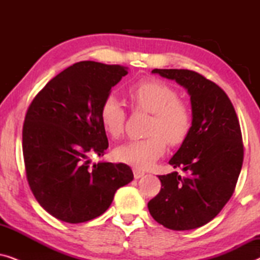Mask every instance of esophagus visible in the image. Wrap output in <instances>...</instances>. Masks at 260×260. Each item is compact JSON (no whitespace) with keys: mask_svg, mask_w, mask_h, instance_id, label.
Listing matches in <instances>:
<instances>
[{"mask_svg":"<svg viewBox=\"0 0 260 260\" xmlns=\"http://www.w3.org/2000/svg\"><path fill=\"white\" fill-rule=\"evenodd\" d=\"M143 175H144V172H141V170H138V169H134L135 179H140V177H142Z\"/></svg>","mask_w":260,"mask_h":260,"instance_id":"1","label":"esophagus"}]
</instances>
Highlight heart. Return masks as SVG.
Listing matches in <instances>:
<instances>
[{
    "label": "heart",
    "instance_id": "b5f03b06",
    "mask_svg": "<svg viewBox=\"0 0 260 260\" xmlns=\"http://www.w3.org/2000/svg\"><path fill=\"white\" fill-rule=\"evenodd\" d=\"M129 98L134 109L152 115L148 129L150 136L119 145L113 156L117 161L136 169H147L163 155L166 141L175 145L186 138L190 129V112L186 104L179 101L175 88L161 80L137 81L129 88ZM125 117V110L116 95L110 94L102 103L99 118L110 137L122 135Z\"/></svg>",
    "mask_w": 260,
    "mask_h": 260
}]
</instances>
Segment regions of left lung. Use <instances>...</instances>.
<instances>
[{"mask_svg":"<svg viewBox=\"0 0 260 260\" xmlns=\"http://www.w3.org/2000/svg\"><path fill=\"white\" fill-rule=\"evenodd\" d=\"M151 73L175 80L190 95L191 126L169 165L182 168L159 175V193L148 202L152 218L167 229L187 231L214 219L232 197L244 158L236 110L218 85L189 70Z\"/></svg>","mask_w":260,"mask_h":260,"instance_id":"obj_1","label":"left lung"}]
</instances>
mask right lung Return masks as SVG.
Wrapping results in <instances>:
<instances>
[{
  "label": "right lung",
  "instance_id": "1",
  "mask_svg": "<svg viewBox=\"0 0 260 260\" xmlns=\"http://www.w3.org/2000/svg\"><path fill=\"white\" fill-rule=\"evenodd\" d=\"M127 67L80 61L67 67L37 94L22 131L27 180L46 212L70 223L102 215L117 189L134 180L124 163L98 162L109 147L99 110Z\"/></svg>",
  "mask_w": 260,
  "mask_h": 260
}]
</instances>
